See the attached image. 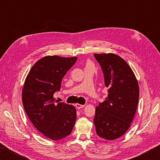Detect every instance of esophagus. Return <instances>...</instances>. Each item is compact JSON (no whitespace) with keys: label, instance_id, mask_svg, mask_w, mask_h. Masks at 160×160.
<instances>
[{"label":"esophagus","instance_id":"obj_1","mask_svg":"<svg viewBox=\"0 0 160 160\" xmlns=\"http://www.w3.org/2000/svg\"><path fill=\"white\" fill-rule=\"evenodd\" d=\"M84 107H85V105L80 104H75V107H76L78 109H81V108H83Z\"/></svg>","mask_w":160,"mask_h":160}]
</instances>
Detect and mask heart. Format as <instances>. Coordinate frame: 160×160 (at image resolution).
<instances>
[{
	"label": "heart",
	"instance_id": "heart-1",
	"mask_svg": "<svg viewBox=\"0 0 160 160\" xmlns=\"http://www.w3.org/2000/svg\"><path fill=\"white\" fill-rule=\"evenodd\" d=\"M87 66H92V63H91V62H90V61H88V63H87Z\"/></svg>",
	"mask_w": 160,
	"mask_h": 160
}]
</instances>
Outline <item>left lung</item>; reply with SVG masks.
Masks as SVG:
<instances>
[{
  "label": "left lung",
  "instance_id": "obj_1",
  "mask_svg": "<svg viewBox=\"0 0 160 160\" xmlns=\"http://www.w3.org/2000/svg\"><path fill=\"white\" fill-rule=\"evenodd\" d=\"M104 73L108 96L97 106L94 124L98 136L113 140L128 131L136 112L139 86L131 67L114 53H94Z\"/></svg>",
  "mask_w": 160,
  "mask_h": 160
}]
</instances>
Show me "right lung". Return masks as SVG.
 Returning a JSON list of instances; mask_svg holds the SVG:
<instances>
[{
    "instance_id": "obj_1",
    "label": "right lung",
    "mask_w": 160,
    "mask_h": 160,
    "mask_svg": "<svg viewBox=\"0 0 160 160\" xmlns=\"http://www.w3.org/2000/svg\"><path fill=\"white\" fill-rule=\"evenodd\" d=\"M76 61L77 57H43L32 67L24 84L22 100L27 115L38 131L53 140L70 135L76 121L75 107L64 102L56 104L53 98Z\"/></svg>"
}]
</instances>
